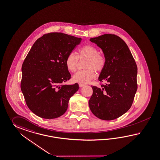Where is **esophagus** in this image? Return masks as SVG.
<instances>
[{
	"mask_svg": "<svg viewBox=\"0 0 160 160\" xmlns=\"http://www.w3.org/2000/svg\"><path fill=\"white\" fill-rule=\"evenodd\" d=\"M78 86H79L80 87H82V86H84V84H82V83H79V84H78Z\"/></svg>",
	"mask_w": 160,
	"mask_h": 160,
	"instance_id": "obj_1",
	"label": "esophagus"
}]
</instances>
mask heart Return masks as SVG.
Returning <instances> with one entry per match:
<instances>
[{"mask_svg": "<svg viewBox=\"0 0 160 160\" xmlns=\"http://www.w3.org/2000/svg\"><path fill=\"white\" fill-rule=\"evenodd\" d=\"M86 59L84 63L85 70L78 71L73 76V81L86 84L91 82L95 76V71L101 72L105 68L107 59L103 53L98 52V49L94 45L86 44L80 47L78 55L70 52L65 59L67 69L71 72L77 70L79 60Z\"/></svg>", "mask_w": 160, "mask_h": 160, "instance_id": "1", "label": "heart"}]
</instances>
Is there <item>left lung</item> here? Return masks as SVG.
<instances>
[{"label":"left lung","mask_w":160,"mask_h":160,"mask_svg":"<svg viewBox=\"0 0 160 160\" xmlns=\"http://www.w3.org/2000/svg\"><path fill=\"white\" fill-rule=\"evenodd\" d=\"M90 40L101 48L107 59L99 77L101 87L92 86L90 110L101 120H114L132 105L138 89L137 63L127 44L118 36L105 34Z\"/></svg>","instance_id":"1"}]
</instances>
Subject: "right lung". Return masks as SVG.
<instances>
[{"mask_svg": "<svg viewBox=\"0 0 160 160\" xmlns=\"http://www.w3.org/2000/svg\"><path fill=\"white\" fill-rule=\"evenodd\" d=\"M81 40L63 33H48L29 51L22 65L21 89L28 108L38 116L52 119L66 112L78 84H64L71 78L65 59Z\"/></svg>", "mask_w": 160, "mask_h": 160, "instance_id": "add662e5", "label": "right lung"}]
</instances>
